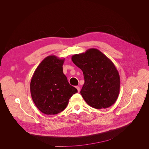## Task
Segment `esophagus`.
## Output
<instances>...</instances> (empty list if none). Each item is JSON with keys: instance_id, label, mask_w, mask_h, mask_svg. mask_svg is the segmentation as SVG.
I'll list each match as a JSON object with an SVG mask.
<instances>
[{"instance_id": "esophagus-1", "label": "esophagus", "mask_w": 149, "mask_h": 149, "mask_svg": "<svg viewBox=\"0 0 149 149\" xmlns=\"http://www.w3.org/2000/svg\"><path fill=\"white\" fill-rule=\"evenodd\" d=\"M76 88L77 89V90H78V92H79V91H80V88H79V86H76Z\"/></svg>"}]
</instances>
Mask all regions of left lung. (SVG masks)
Here are the masks:
<instances>
[{
  "mask_svg": "<svg viewBox=\"0 0 149 149\" xmlns=\"http://www.w3.org/2000/svg\"><path fill=\"white\" fill-rule=\"evenodd\" d=\"M83 71L84 84L81 94L91 107L106 109L115 103L120 91V76L112 61L96 48L72 56Z\"/></svg>",
  "mask_w": 149,
  "mask_h": 149,
  "instance_id": "8db88e82",
  "label": "left lung"
}]
</instances>
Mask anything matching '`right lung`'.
Here are the masks:
<instances>
[{
  "label": "right lung",
  "mask_w": 149,
  "mask_h": 149,
  "mask_svg": "<svg viewBox=\"0 0 149 149\" xmlns=\"http://www.w3.org/2000/svg\"><path fill=\"white\" fill-rule=\"evenodd\" d=\"M65 58L46 57L35 70L30 82V93L38 109L47 115L63 111L78 90L71 86L63 72Z\"/></svg>",
  "instance_id": "1"
}]
</instances>
